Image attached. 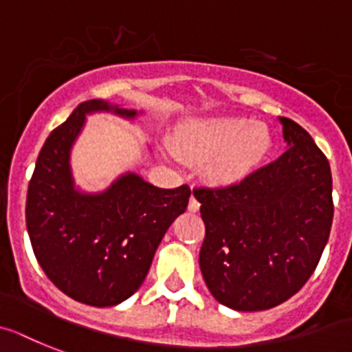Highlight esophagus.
Masks as SVG:
<instances>
[{
	"label": "esophagus",
	"instance_id": "obj_1",
	"mask_svg": "<svg viewBox=\"0 0 352 352\" xmlns=\"http://www.w3.org/2000/svg\"><path fill=\"white\" fill-rule=\"evenodd\" d=\"M188 209H190L191 212H197L200 209V202L197 199H195L193 195L190 197V204H188Z\"/></svg>",
	"mask_w": 352,
	"mask_h": 352
}]
</instances>
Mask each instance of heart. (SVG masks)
Segmentation results:
<instances>
[{"instance_id":"heart-1","label":"heart","mask_w":352,"mask_h":352,"mask_svg":"<svg viewBox=\"0 0 352 352\" xmlns=\"http://www.w3.org/2000/svg\"><path fill=\"white\" fill-rule=\"evenodd\" d=\"M272 132L247 118H206L182 123L173 138L177 155L206 162L204 175L217 188L241 184L272 152Z\"/></svg>"}]
</instances>
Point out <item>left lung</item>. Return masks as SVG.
I'll return each instance as SVG.
<instances>
[{
	"mask_svg": "<svg viewBox=\"0 0 352 352\" xmlns=\"http://www.w3.org/2000/svg\"><path fill=\"white\" fill-rule=\"evenodd\" d=\"M286 152L241 184L195 190L206 238L200 270L212 297L236 311L285 302L308 281L333 223V179L311 135L279 118Z\"/></svg>",
	"mask_w": 352,
	"mask_h": 352,
	"instance_id": "1",
	"label": "left lung"
}]
</instances>
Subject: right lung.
I'll return each mask as SVG.
<instances>
[{
  "instance_id": "add662e5",
  "label": "right lung",
  "mask_w": 352,
  "mask_h": 352,
  "mask_svg": "<svg viewBox=\"0 0 352 352\" xmlns=\"http://www.w3.org/2000/svg\"><path fill=\"white\" fill-rule=\"evenodd\" d=\"M94 112L135 120L140 112L87 100L41 148L26 195V229L50 281L78 302L107 308L143 285L168 227L186 211L191 190H162L126 171L98 193L78 190L71 150Z\"/></svg>"
}]
</instances>
